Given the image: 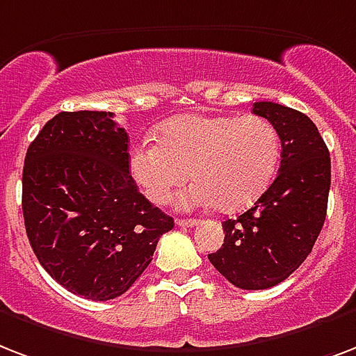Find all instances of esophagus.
<instances>
[{"instance_id": "esophagus-1", "label": "esophagus", "mask_w": 356, "mask_h": 356, "mask_svg": "<svg viewBox=\"0 0 356 356\" xmlns=\"http://www.w3.org/2000/svg\"><path fill=\"white\" fill-rule=\"evenodd\" d=\"M175 224H177L179 227H194L197 226V220L196 218H179Z\"/></svg>"}]
</instances>
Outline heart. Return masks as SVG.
<instances>
[{
  "mask_svg": "<svg viewBox=\"0 0 356 356\" xmlns=\"http://www.w3.org/2000/svg\"><path fill=\"white\" fill-rule=\"evenodd\" d=\"M280 160V134L259 115L184 113L156 129V142L130 149L129 173L154 205L170 202L190 177L196 179L179 197L183 209L238 211L267 190Z\"/></svg>",
  "mask_w": 356,
  "mask_h": 356,
  "instance_id": "1",
  "label": "heart"
}]
</instances>
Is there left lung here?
I'll list each match as a JSON object with an SVG mask.
<instances>
[{
    "instance_id": "1",
    "label": "left lung",
    "mask_w": 356,
    "mask_h": 356,
    "mask_svg": "<svg viewBox=\"0 0 356 356\" xmlns=\"http://www.w3.org/2000/svg\"><path fill=\"white\" fill-rule=\"evenodd\" d=\"M282 142L278 175L254 207L222 224L226 237L209 261L241 289H267L310 256L327 216L330 154L308 115L276 102H254Z\"/></svg>"
}]
</instances>
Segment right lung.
I'll use <instances>...</instances> for the list:
<instances>
[{"label": "right lung", "mask_w": 356, "mask_h": 356, "mask_svg": "<svg viewBox=\"0 0 356 356\" xmlns=\"http://www.w3.org/2000/svg\"><path fill=\"white\" fill-rule=\"evenodd\" d=\"M22 211L44 270L70 293L110 300L153 259L173 218L129 173V136L110 112H61L27 147Z\"/></svg>", "instance_id": "add662e5"}]
</instances>
